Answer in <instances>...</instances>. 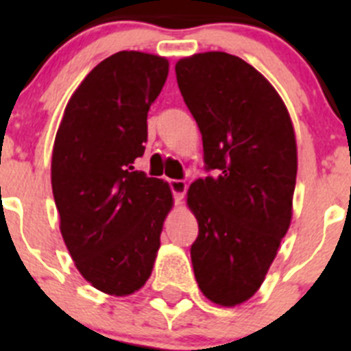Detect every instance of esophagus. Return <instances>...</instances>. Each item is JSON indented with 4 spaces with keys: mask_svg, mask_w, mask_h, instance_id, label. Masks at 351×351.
I'll use <instances>...</instances> for the list:
<instances>
[{
    "mask_svg": "<svg viewBox=\"0 0 351 351\" xmlns=\"http://www.w3.org/2000/svg\"><path fill=\"white\" fill-rule=\"evenodd\" d=\"M169 186H170V190H172L176 202H181L186 195V188H188V186H186V182L179 181V179H170Z\"/></svg>",
    "mask_w": 351,
    "mask_h": 351,
    "instance_id": "34e87169",
    "label": "esophagus"
}]
</instances>
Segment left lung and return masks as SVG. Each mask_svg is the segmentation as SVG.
Masks as SVG:
<instances>
[{
  "instance_id": "obj_1",
  "label": "left lung",
  "mask_w": 351,
  "mask_h": 351,
  "mask_svg": "<svg viewBox=\"0 0 351 351\" xmlns=\"http://www.w3.org/2000/svg\"><path fill=\"white\" fill-rule=\"evenodd\" d=\"M176 75L210 172L188 190L198 221L195 278L209 300L237 306L263 283L290 226L295 133L278 91L237 56H190Z\"/></svg>"
}]
</instances>
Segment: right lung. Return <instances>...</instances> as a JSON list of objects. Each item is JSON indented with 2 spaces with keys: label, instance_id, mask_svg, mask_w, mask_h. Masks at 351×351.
Masks as SVG:
<instances>
[{
  "label": "right lung",
  "instance_id": "right-lung-1",
  "mask_svg": "<svg viewBox=\"0 0 351 351\" xmlns=\"http://www.w3.org/2000/svg\"><path fill=\"white\" fill-rule=\"evenodd\" d=\"M167 75L165 58L116 52L71 95L56 133L51 181L61 235L84 280L108 295L144 287L172 209L169 184L133 167Z\"/></svg>",
  "mask_w": 351,
  "mask_h": 351
}]
</instances>
